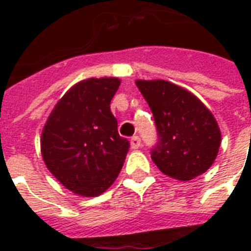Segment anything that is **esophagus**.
I'll use <instances>...</instances> for the list:
<instances>
[{"mask_svg": "<svg viewBox=\"0 0 251 251\" xmlns=\"http://www.w3.org/2000/svg\"><path fill=\"white\" fill-rule=\"evenodd\" d=\"M130 145H131V149H133V150H138L142 146L141 138L133 137V138H131V141H130Z\"/></svg>", "mask_w": 251, "mask_h": 251, "instance_id": "1", "label": "esophagus"}]
</instances>
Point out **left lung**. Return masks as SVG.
I'll use <instances>...</instances> for the list:
<instances>
[{"mask_svg": "<svg viewBox=\"0 0 251 251\" xmlns=\"http://www.w3.org/2000/svg\"><path fill=\"white\" fill-rule=\"evenodd\" d=\"M151 108L157 143L151 159L164 175L179 181L203 175L214 164L222 133L210 109L190 91L163 79L135 80Z\"/></svg>", "mask_w": 251, "mask_h": 251, "instance_id": "left-lung-1", "label": "left lung"}]
</instances>
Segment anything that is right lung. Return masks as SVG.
<instances>
[{"instance_id":"1","label":"right lung","mask_w":251,"mask_h":251,"mask_svg":"<svg viewBox=\"0 0 251 251\" xmlns=\"http://www.w3.org/2000/svg\"><path fill=\"white\" fill-rule=\"evenodd\" d=\"M118 78L80 80L58 100L41 133L45 165L66 189L98 197L116 181L130 143L120 137L110 100Z\"/></svg>"}]
</instances>
